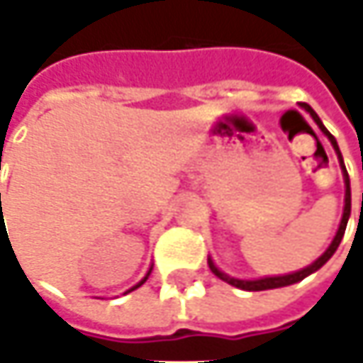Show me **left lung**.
<instances>
[{
	"label": "left lung",
	"instance_id": "obj_1",
	"mask_svg": "<svg viewBox=\"0 0 363 363\" xmlns=\"http://www.w3.org/2000/svg\"><path fill=\"white\" fill-rule=\"evenodd\" d=\"M301 108L308 112V114L312 116L313 122L318 124V128L328 137V141L333 143V147L337 151V157H339V164H341V170H343V179H345V208H343V218H341V224H339V230H337V235H335V239H333V243L328 245V249L313 262L310 266H306L303 270H297V272H291V274H282V277H264V279H255V280H241V279H233V277H228V274H224L222 270H218L216 268V264L212 259H208V264H210V268H212V272H214L218 279L226 280L228 284H233V286H237V289H243V291H268V289H279V286H289V284H295V282H299V280H303L306 277H310L312 272L315 270H320L330 257H333V253L337 251L339 247V243H341V239H343V235H345V228H347V220H349V216H351V189H349V174H347L345 170V164H343V155H341V151H339V145H337V141H335V137L326 130V126L322 124V120L318 118V114L313 112L312 108L308 106V104H301ZM362 210H363V195H362Z\"/></svg>",
	"mask_w": 363,
	"mask_h": 363
}]
</instances>
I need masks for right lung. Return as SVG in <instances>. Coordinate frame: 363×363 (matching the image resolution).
<instances>
[{"label": "right lung", "mask_w": 363, "mask_h": 363, "mask_svg": "<svg viewBox=\"0 0 363 363\" xmlns=\"http://www.w3.org/2000/svg\"><path fill=\"white\" fill-rule=\"evenodd\" d=\"M0 210H1V195H0ZM149 274H151V268H149V272H147V274H145V279L141 280V282H139V284H135V286H133V289H128V291H126V293H130V291H135V289H139V286H141V284H143V282H145V280H147Z\"/></svg>", "instance_id": "add662e5"}]
</instances>
